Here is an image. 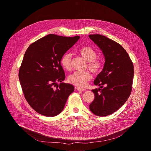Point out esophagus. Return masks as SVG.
I'll return each mask as SVG.
<instances>
[{"label":"esophagus","mask_w":151,"mask_h":151,"mask_svg":"<svg viewBox=\"0 0 151 151\" xmlns=\"http://www.w3.org/2000/svg\"><path fill=\"white\" fill-rule=\"evenodd\" d=\"M76 89H77V90H78V91H85L86 90V89H84V88H81L79 87H76Z\"/></svg>","instance_id":"34e87169"}]
</instances>
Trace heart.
I'll return each mask as SVG.
<instances>
[{"label":"heart","mask_w":151,"mask_h":151,"mask_svg":"<svg viewBox=\"0 0 151 151\" xmlns=\"http://www.w3.org/2000/svg\"><path fill=\"white\" fill-rule=\"evenodd\" d=\"M78 52L86 61H87V67L93 74L97 75L103 68V62L101 58H96L97 53L91 47L84 45L79 48ZM62 67L67 70L72 67V55L70 53H65L61 60ZM92 78V75L88 71L75 72L68 78V81L79 87L86 86L87 82Z\"/></svg>","instance_id":"obj_1"}]
</instances>
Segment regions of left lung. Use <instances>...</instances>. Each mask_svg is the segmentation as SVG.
Segmentation results:
<instances>
[{
  "label": "left lung",
  "mask_w": 151,
  "mask_h": 151,
  "mask_svg": "<svg viewBox=\"0 0 151 151\" xmlns=\"http://www.w3.org/2000/svg\"><path fill=\"white\" fill-rule=\"evenodd\" d=\"M88 37L105 57L104 68L94 81V84L100 88L92 90L95 99L89 109L95 115L104 116L115 112L131 93L134 64L124 48L116 42L101 35Z\"/></svg>",
  "instance_id": "1"
}]
</instances>
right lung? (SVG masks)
I'll list each match as a JSON object with an SVG mask.
<instances>
[{
	"mask_svg": "<svg viewBox=\"0 0 151 151\" xmlns=\"http://www.w3.org/2000/svg\"><path fill=\"white\" fill-rule=\"evenodd\" d=\"M79 38V36L50 34L32 43L26 50L19 79L27 101L39 114L58 115L74 91L72 84L61 83L65 75L61 60ZM58 82L61 83L59 85Z\"/></svg>",
	"mask_w": 151,
	"mask_h": 151,
	"instance_id": "obj_1",
	"label": "right lung"
}]
</instances>
